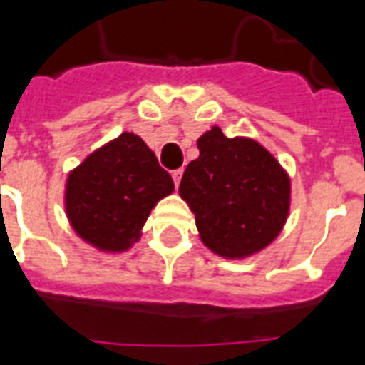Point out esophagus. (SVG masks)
Masks as SVG:
<instances>
[{"mask_svg":"<svg viewBox=\"0 0 365 365\" xmlns=\"http://www.w3.org/2000/svg\"><path fill=\"white\" fill-rule=\"evenodd\" d=\"M182 174H183V170L182 168H178V170H174L173 173V180H174V185H180V180H182Z\"/></svg>","mask_w":365,"mask_h":365,"instance_id":"34e87169","label":"esophagus"}]
</instances>
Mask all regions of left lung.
<instances>
[{"label":"left lung","mask_w":365,"mask_h":365,"mask_svg":"<svg viewBox=\"0 0 365 365\" xmlns=\"http://www.w3.org/2000/svg\"><path fill=\"white\" fill-rule=\"evenodd\" d=\"M200 155L180 183L202 244L225 259L259 253L283 230L290 210V178L253 138H229L217 125L197 140Z\"/></svg>","instance_id":"8db88e82"}]
</instances>
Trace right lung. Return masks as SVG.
Instances as JSON below:
<instances>
[{
    "label": "right lung",
    "instance_id": "right-lung-1",
    "mask_svg": "<svg viewBox=\"0 0 365 365\" xmlns=\"http://www.w3.org/2000/svg\"><path fill=\"white\" fill-rule=\"evenodd\" d=\"M174 182L155 153L135 133L97 148L65 183V213L80 238L105 253H123Z\"/></svg>",
    "mask_w": 365,
    "mask_h": 365
}]
</instances>
